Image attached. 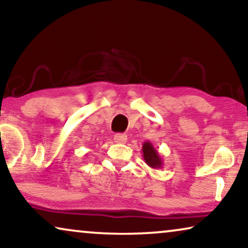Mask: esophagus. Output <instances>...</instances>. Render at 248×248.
I'll use <instances>...</instances> for the list:
<instances>
[{
	"mask_svg": "<svg viewBox=\"0 0 248 248\" xmlns=\"http://www.w3.org/2000/svg\"><path fill=\"white\" fill-rule=\"evenodd\" d=\"M114 141L116 142V143H125V142L127 141V135L126 134H122V133L115 134Z\"/></svg>",
	"mask_w": 248,
	"mask_h": 248,
	"instance_id": "esophagus-1",
	"label": "esophagus"
}]
</instances>
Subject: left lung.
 Segmentation results:
<instances>
[{
	"label": "left lung",
	"mask_w": 248,
	"mask_h": 248,
	"mask_svg": "<svg viewBox=\"0 0 248 248\" xmlns=\"http://www.w3.org/2000/svg\"><path fill=\"white\" fill-rule=\"evenodd\" d=\"M142 152H143V159L149 167L151 168H161L164 162H162V158L160 155L158 154L157 149L154 147L151 142L145 141L143 145H142Z\"/></svg>",
	"instance_id": "obj_1"
}]
</instances>
